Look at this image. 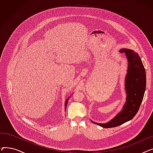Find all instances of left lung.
<instances>
[{
	"label": "left lung",
	"mask_w": 153,
	"mask_h": 153,
	"mask_svg": "<svg viewBox=\"0 0 153 153\" xmlns=\"http://www.w3.org/2000/svg\"><path fill=\"white\" fill-rule=\"evenodd\" d=\"M120 52L125 54L128 62L125 82L126 102L122 111L108 122L99 123L92 121L105 128L116 127L131 120L139 110L146 89L145 69L138 54L127 48H123Z\"/></svg>",
	"instance_id": "1"
}]
</instances>
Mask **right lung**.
I'll use <instances>...</instances> for the list:
<instances>
[{"instance_id":"add662e5","label":"right lung","mask_w":153,"mask_h":153,"mask_svg":"<svg viewBox=\"0 0 153 153\" xmlns=\"http://www.w3.org/2000/svg\"><path fill=\"white\" fill-rule=\"evenodd\" d=\"M68 99H68L66 100V102H65V107H66V106H67V104H68ZM66 107H65V108H66Z\"/></svg>"}]
</instances>
